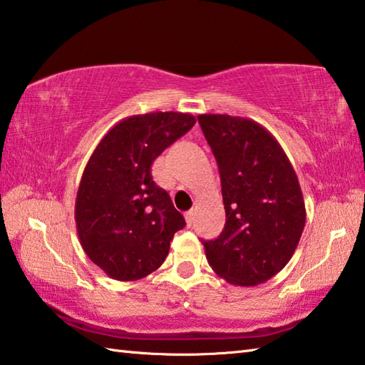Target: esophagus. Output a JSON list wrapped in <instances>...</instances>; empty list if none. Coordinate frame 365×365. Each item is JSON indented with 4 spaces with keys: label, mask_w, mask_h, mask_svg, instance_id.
<instances>
[{
    "label": "esophagus",
    "mask_w": 365,
    "mask_h": 365,
    "mask_svg": "<svg viewBox=\"0 0 365 365\" xmlns=\"http://www.w3.org/2000/svg\"><path fill=\"white\" fill-rule=\"evenodd\" d=\"M193 217H195V210H193V209L188 210L187 214H185V220H187L188 227H191V223H193Z\"/></svg>",
    "instance_id": "1"
}]
</instances>
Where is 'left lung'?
Here are the masks:
<instances>
[{
	"mask_svg": "<svg viewBox=\"0 0 365 365\" xmlns=\"http://www.w3.org/2000/svg\"><path fill=\"white\" fill-rule=\"evenodd\" d=\"M220 172L227 222L202 241L215 273L233 286H258L286 267L300 241L307 210L287 155L252 119L200 115Z\"/></svg>",
	"mask_w": 365,
	"mask_h": 365,
	"instance_id": "obj_1",
	"label": "left lung"
}]
</instances>
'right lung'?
I'll return each mask as SVG.
<instances>
[{"instance_id": "obj_1", "label": "right lung", "mask_w": 365, "mask_h": 365, "mask_svg": "<svg viewBox=\"0 0 365 365\" xmlns=\"http://www.w3.org/2000/svg\"><path fill=\"white\" fill-rule=\"evenodd\" d=\"M196 118L177 111L134 115L113 125L86 164L76 193L79 242L116 281H137L161 267L185 225L151 164Z\"/></svg>"}]
</instances>
